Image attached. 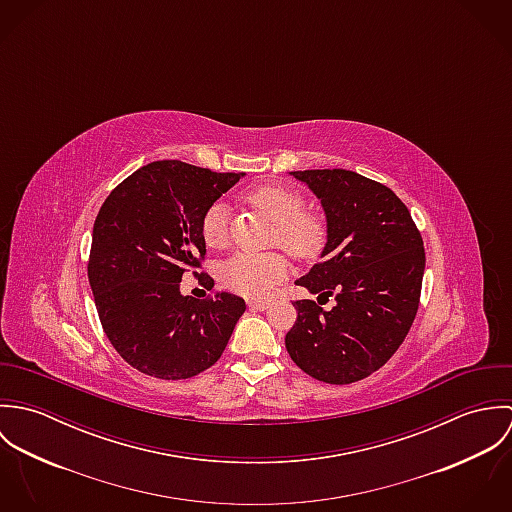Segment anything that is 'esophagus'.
I'll use <instances>...</instances> for the list:
<instances>
[{"label":"esophagus","instance_id":"obj_1","mask_svg":"<svg viewBox=\"0 0 512 512\" xmlns=\"http://www.w3.org/2000/svg\"><path fill=\"white\" fill-rule=\"evenodd\" d=\"M248 307L254 309V311H266L268 309V301H254V299H250Z\"/></svg>","mask_w":512,"mask_h":512}]
</instances>
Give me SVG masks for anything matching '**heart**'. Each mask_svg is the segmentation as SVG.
Masks as SVG:
<instances>
[{"mask_svg":"<svg viewBox=\"0 0 512 512\" xmlns=\"http://www.w3.org/2000/svg\"><path fill=\"white\" fill-rule=\"evenodd\" d=\"M248 203L276 222V242L299 260L315 258L327 238L325 220L305 211V199L286 185L254 189ZM201 234L209 248L222 250L230 242V207L217 201L201 222ZM290 272V260L282 252H236L222 262L220 282L230 292L250 299H264L276 290Z\"/></svg>","mask_w":512,"mask_h":512,"instance_id":"b5f03b06","label":"heart"}]
</instances>
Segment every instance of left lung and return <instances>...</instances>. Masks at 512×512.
<instances>
[{
	"mask_svg": "<svg viewBox=\"0 0 512 512\" xmlns=\"http://www.w3.org/2000/svg\"><path fill=\"white\" fill-rule=\"evenodd\" d=\"M292 175L321 201L327 222L321 262L295 284L335 297V307L293 301L297 319L286 349L309 376L351 384L378 370L406 339L420 303L424 242L386 185L347 169Z\"/></svg>",
	"mask_w": 512,
	"mask_h": 512,
	"instance_id": "obj_1",
	"label": "left lung"
}]
</instances>
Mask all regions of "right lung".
<instances>
[{
  "label": "right lung",
  "mask_w": 512,
  "mask_h": 512,
  "mask_svg": "<svg viewBox=\"0 0 512 512\" xmlns=\"http://www.w3.org/2000/svg\"><path fill=\"white\" fill-rule=\"evenodd\" d=\"M240 177L244 173H215L177 159L153 161L100 207L88 282L106 337L140 372L191 378L226 349L244 299L228 292L195 299L181 293V278L205 258V213ZM199 282L215 284L207 274Z\"/></svg>",
  "instance_id": "obj_1"
}]
</instances>
